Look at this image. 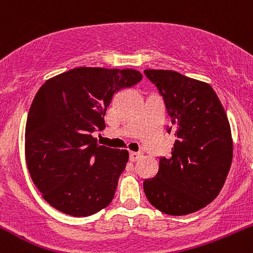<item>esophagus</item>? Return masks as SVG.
<instances>
[{
  "label": "esophagus",
  "mask_w": 253,
  "mask_h": 253,
  "mask_svg": "<svg viewBox=\"0 0 253 253\" xmlns=\"http://www.w3.org/2000/svg\"><path fill=\"white\" fill-rule=\"evenodd\" d=\"M141 153H139V152H130L129 153V161L130 162H136L138 161L139 158H141Z\"/></svg>",
  "instance_id": "esophagus-1"
}]
</instances>
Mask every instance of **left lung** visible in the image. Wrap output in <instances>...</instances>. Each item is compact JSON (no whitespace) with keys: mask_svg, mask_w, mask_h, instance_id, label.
<instances>
[{"mask_svg":"<svg viewBox=\"0 0 253 253\" xmlns=\"http://www.w3.org/2000/svg\"><path fill=\"white\" fill-rule=\"evenodd\" d=\"M164 98L175 132L171 157L159 158L155 177L144 181L151 205L169 215L202 210L219 195L233 158L225 109L208 83L171 70L144 71Z\"/></svg>","mask_w":253,"mask_h":253,"instance_id":"left-lung-1","label":"left lung"}]
</instances>
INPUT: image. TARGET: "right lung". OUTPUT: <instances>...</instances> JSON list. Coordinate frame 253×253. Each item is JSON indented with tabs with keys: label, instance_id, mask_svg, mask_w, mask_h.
<instances>
[{
	"label": "right lung",
	"instance_id": "add662e5",
	"mask_svg": "<svg viewBox=\"0 0 253 253\" xmlns=\"http://www.w3.org/2000/svg\"><path fill=\"white\" fill-rule=\"evenodd\" d=\"M133 69L76 68L50 78L31 104L25 132L28 171L46 202L88 216L112 202L128 151L100 146L113 96L140 82Z\"/></svg>",
	"mask_w": 253,
	"mask_h": 253
}]
</instances>
